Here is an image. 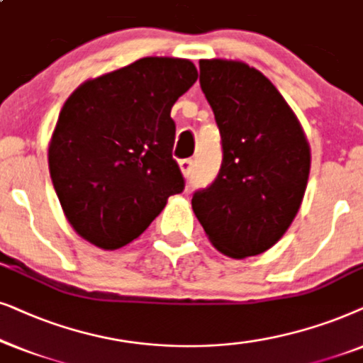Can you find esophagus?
<instances>
[{
    "label": "esophagus",
    "instance_id": "34e87169",
    "mask_svg": "<svg viewBox=\"0 0 363 363\" xmlns=\"http://www.w3.org/2000/svg\"><path fill=\"white\" fill-rule=\"evenodd\" d=\"M179 166H181V171L184 174V177H189L192 174V167H194V161H192V159H182V161L179 162Z\"/></svg>",
    "mask_w": 363,
    "mask_h": 363
}]
</instances>
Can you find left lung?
<instances>
[{
    "instance_id": "left-lung-1",
    "label": "left lung",
    "mask_w": 363,
    "mask_h": 363,
    "mask_svg": "<svg viewBox=\"0 0 363 363\" xmlns=\"http://www.w3.org/2000/svg\"><path fill=\"white\" fill-rule=\"evenodd\" d=\"M201 89L220 133L222 164L192 209L212 245L234 259L262 254L302 204L311 149L294 111L242 61L201 60Z\"/></svg>"
}]
</instances>
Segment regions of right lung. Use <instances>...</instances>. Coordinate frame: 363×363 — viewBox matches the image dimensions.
<instances>
[{
    "mask_svg": "<svg viewBox=\"0 0 363 363\" xmlns=\"http://www.w3.org/2000/svg\"><path fill=\"white\" fill-rule=\"evenodd\" d=\"M196 79L189 60L143 57L67 98L48 162L67 220L88 242L123 247L184 191L171 109Z\"/></svg>",
    "mask_w": 363,
    "mask_h": 363,
    "instance_id": "right-lung-1",
    "label": "right lung"
}]
</instances>
